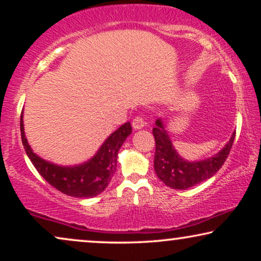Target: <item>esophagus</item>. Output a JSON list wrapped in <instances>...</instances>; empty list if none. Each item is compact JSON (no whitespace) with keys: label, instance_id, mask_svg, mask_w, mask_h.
Wrapping results in <instances>:
<instances>
[{"label":"esophagus","instance_id":"34e87169","mask_svg":"<svg viewBox=\"0 0 261 261\" xmlns=\"http://www.w3.org/2000/svg\"><path fill=\"white\" fill-rule=\"evenodd\" d=\"M132 124H133V128L134 129H141V128H144L146 124V121L142 119V117L140 116H137L135 119L133 120V122H132Z\"/></svg>","mask_w":261,"mask_h":261}]
</instances>
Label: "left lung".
Returning <instances> with one entry per match:
<instances>
[{"instance_id": "obj_1", "label": "left lung", "mask_w": 261, "mask_h": 261, "mask_svg": "<svg viewBox=\"0 0 261 261\" xmlns=\"http://www.w3.org/2000/svg\"><path fill=\"white\" fill-rule=\"evenodd\" d=\"M153 135L155 139L154 171L156 176L167 187L187 190L212 178L222 167L233 146L235 132L220 152L199 162H189L178 154L162 119H156Z\"/></svg>"}]
</instances>
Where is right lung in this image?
<instances>
[{
  "instance_id": "obj_1",
  "label": "right lung",
  "mask_w": 261,
  "mask_h": 261,
  "mask_svg": "<svg viewBox=\"0 0 261 261\" xmlns=\"http://www.w3.org/2000/svg\"><path fill=\"white\" fill-rule=\"evenodd\" d=\"M21 113L20 129L22 145L28 158L48 184L63 194L72 197H94L106 190L116 171L117 154L128 135L132 133L129 122L123 123L107 138L96 154L88 162L74 166H62L40 158L28 144Z\"/></svg>"
}]
</instances>
